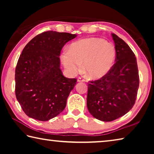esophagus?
I'll use <instances>...</instances> for the list:
<instances>
[{
	"label": "esophagus",
	"instance_id": "34e87169",
	"mask_svg": "<svg viewBox=\"0 0 154 154\" xmlns=\"http://www.w3.org/2000/svg\"><path fill=\"white\" fill-rule=\"evenodd\" d=\"M85 80L82 77H78L77 78V82H84Z\"/></svg>",
	"mask_w": 154,
	"mask_h": 154
}]
</instances>
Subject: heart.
Segmentation results:
<instances>
[{
  "instance_id": "1",
  "label": "heart",
  "mask_w": 154,
  "mask_h": 154,
  "mask_svg": "<svg viewBox=\"0 0 154 154\" xmlns=\"http://www.w3.org/2000/svg\"><path fill=\"white\" fill-rule=\"evenodd\" d=\"M116 57L114 45L101 38L90 37L75 42L62 55L68 72L77 74L82 67L91 79H99L110 71Z\"/></svg>"
}]
</instances>
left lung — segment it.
I'll return each instance as SVG.
<instances>
[{"label":"left lung","instance_id":"left-lung-1","mask_svg":"<svg viewBox=\"0 0 154 154\" xmlns=\"http://www.w3.org/2000/svg\"><path fill=\"white\" fill-rule=\"evenodd\" d=\"M116 51V63L100 79L88 85L87 106L100 121L111 122L124 116L137 98L139 76L137 58L128 44L111 34Z\"/></svg>","mask_w":154,"mask_h":154}]
</instances>
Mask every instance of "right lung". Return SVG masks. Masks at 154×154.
<instances>
[{
  "instance_id": "right-lung-1",
  "label": "right lung",
  "mask_w": 154,
  "mask_h": 154,
  "mask_svg": "<svg viewBox=\"0 0 154 154\" xmlns=\"http://www.w3.org/2000/svg\"><path fill=\"white\" fill-rule=\"evenodd\" d=\"M76 35L46 31L36 35L22 50L15 68V96L30 118L48 121L64 110L76 79L62 75L59 56Z\"/></svg>"
}]
</instances>
